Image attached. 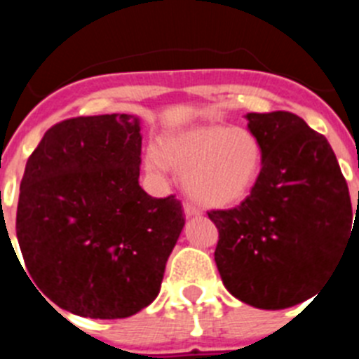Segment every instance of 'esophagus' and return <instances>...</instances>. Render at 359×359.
Segmentation results:
<instances>
[{"instance_id": "34e87169", "label": "esophagus", "mask_w": 359, "mask_h": 359, "mask_svg": "<svg viewBox=\"0 0 359 359\" xmlns=\"http://www.w3.org/2000/svg\"><path fill=\"white\" fill-rule=\"evenodd\" d=\"M183 208H185V214H187V215H198V214H199V208L196 207L194 203L185 201V205H183Z\"/></svg>"}]
</instances>
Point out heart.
<instances>
[{"instance_id": "1", "label": "heart", "mask_w": 359, "mask_h": 359, "mask_svg": "<svg viewBox=\"0 0 359 359\" xmlns=\"http://www.w3.org/2000/svg\"><path fill=\"white\" fill-rule=\"evenodd\" d=\"M147 169L185 174V189L207 207H228L248 194L262 167V145L250 129L201 126L163 138L149 151Z\"/></svg>"}]
</instances>
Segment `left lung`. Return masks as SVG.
Segmentation results:
<instances>
[{
  "mask_svg": "<svg viewBox=\"0 0 359 359\" xmlns=\"http://www.w3.org/2000/svg\"><path fill=\"white\" fill-rule=\"evenodd\" d=\"M262 167L241 205L208 210L228 291L259 309H286L318 291L353 230L347 182L327 138L290 111L248 113Z\"/></svg>",
  "mask_w": 359,
  "mask_h": 359,
  "instance_id": "left-lung-1",
  "label": "left lung"
}]
</instances>
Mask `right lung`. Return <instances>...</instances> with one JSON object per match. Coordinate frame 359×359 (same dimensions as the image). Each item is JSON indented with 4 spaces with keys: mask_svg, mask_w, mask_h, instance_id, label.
Returning a JSON list of instances; mask_svg holds the SVG:
<instances>
[{
    "mask_svg": "<svg viewBox=\"0 0 359 359\" xmlns=\"http://www.w3.org/2000/svg\"><path fill=\"white\" fill-rule=\"evenodd\" d=\"M140 154L133 115L75 116L44 133L15 215L21 268L44 300L113 320L158 297L185 217L174 194L151 198L142 189Z\"/></svg>",
    "mask_w": 359,
    "mask_h": 359,
    "instance_id": "1",
    "label": "right lung"
}]
</instances>
